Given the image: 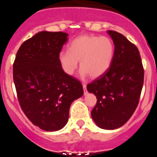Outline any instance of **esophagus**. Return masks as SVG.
I'll return each instance as SVG.
<instances>
[{
    "label": "esophagus",
    "instance_id": "obj_1",
    "mask_svg": "<svg viewBox=\"0 0 157 157\" xmlns=\"http://www.w3.org/2000/svg\"><path fill=\"white\" fill-rule=\"evenodd\" d=\"M82 87H83V90H84V94H87V91H86V84H82Z\"/></svg>",
    "mask_w": 157,
    "mask_h": 157
}]
</instances>
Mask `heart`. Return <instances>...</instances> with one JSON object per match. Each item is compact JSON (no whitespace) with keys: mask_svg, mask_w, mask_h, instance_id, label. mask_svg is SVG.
Wrapping results in <instances>:
<instances>
[{"mask_svg":"<svg viewBox=\"0 0 157 157\" xmlns=\"http://www.w3.org/2000/svg\"><path fill=\"white\" fill-rule=\"evenodd\" d=\"M114 56V45L107 37L80 35L69 43L67 51L59 53L58 60L67 75H72L79 61L80 75L98 78L111 66Z\"/></svg>","mask_w":157,"mask_h":157,"instance_id":"heart-1","label":"heart"}]
</instances>
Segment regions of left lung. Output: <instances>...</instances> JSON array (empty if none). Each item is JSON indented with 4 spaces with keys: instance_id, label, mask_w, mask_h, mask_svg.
Masks as SVG:
<instances>
[{
    "instance_id": "8db88e82",
    "label": "left lung",
    "mask_w": 157,
    "mask_h": 157,
    "mask_svg": "<svg viewBox=\"0 0 157 157\" xmlns=\"http://www.w3.org/2000/svg\"><path fill=\"white\" fill-rule=\"evenodd\" d=\"M115 45L111 66L87 85L97 97L91 116L98 127L115 130L123 126L135 111L144 82V69L138 48L123 34L108 30Z\"/></svg>"
}]
</instances>
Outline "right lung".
Here are the masks:
<instances>
[{
	"label": "right lung",
	"instance_id": "add662e5",
	"mask_svg": "<svg viewBox=\"0 0 157 157\" xmlns=\"http://www.w3.org/2000/svg\"><path fill=\"white\" fill-rule=\"evenodd\" d=\"M68 34L41 31L23 43L13 64V80L22 110L45 131L65 127L69 109L83 95L81 82L65 74L58 60Z\"/></svg>",
	"mask_w": 157,
	"mask_h": 157
}]
</instances>
